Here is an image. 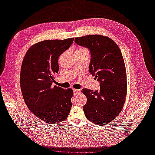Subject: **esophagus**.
Listing matches in <instances>:
<instances>
[{"label":"esophagus","instance_id":"obj_1","mask_svg":"<svg viewBox=\"0 0 155 155\" xmlns=\"http://www.w3.org/2000/svg\"><path fill=\"white\" fill-rule=\"evenodd\" d=\"M81 90H79V89H74V93L75 95H78V94L80 93Z\"/></svg>","mask_w":155,"mask_h":155}]
</instances>
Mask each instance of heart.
I'll list each match as a JSON object with an SVG mask.
<instances>
[{"label":"heart","mask_w":155,"mask_h":155,"mask_svg":"<svg viewBox=\"0 0 155 155\" xmlns=\"http://www.w3.org/2000/svg\"><path fill=\"white\" fill-rule=\"evenodd\" d=\"M88 51V50L85 48L79 47L76 49V51H75V52H80V51Z\"/></svg>","instance_id":"1"}]
</instances>
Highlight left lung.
Segmentation results:
<instances>
[{"label": "left lung", "mask_w": 155, "mask_h": 155, "mask_svg": "<svg viewBox=\"0 0 155 155\" xmlns=\"http://www.w3.org/2000/svg\"><path fill=\"white\" fill-rule=\"evenodd\" d=\"M75 43L91 51L89 72L100 82V91H81L87 97L83 109L91 122L105 125L123 109L127 91V74L122 54L115 42L102 35L75 38Z\"/></svg>", "instance_id": "8db88e82"}]
</instances>
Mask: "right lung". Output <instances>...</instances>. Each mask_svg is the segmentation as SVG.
Wrapping results in <instances>:
<instances>
[{
    "label": "right lung",
    "instance_id": "add662e5",
    "mask_svg": "<svg viewBox=\"0 0 155 155\" xmlns=\"http://www.w3.org/2000/svg\"><path fill=\"white\" fill-rule=\"evenodd\" d=\"M74 39L39 42L28 50L22 61L20 83L23 98L32 113L46 123L64 121L71 109L72 89L52 83L59 70V57Z\"/></svg>",
    "mask_w": 155,
    "mask_h": 155
}]
</instances>
